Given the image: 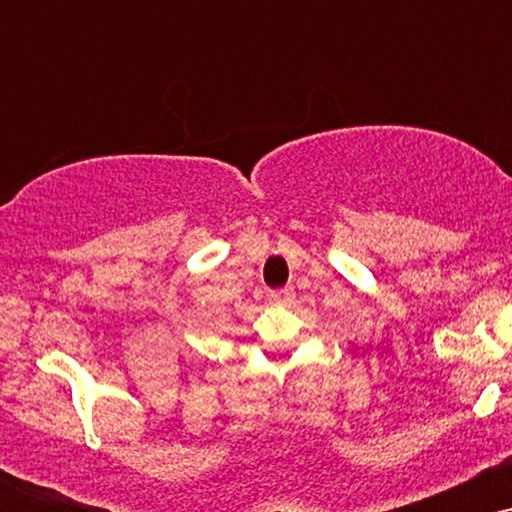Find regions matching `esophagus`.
Listing matches in <instances>:
<instances>
[{
    "mask_svg": "<svg viewBox=\"0 0 512 512\" xmlns=\"http://www.w3.org/2000/svg\"><path fill=\"white\" fill-rule=\"evenodd\" d=\"M267 301L274 303V305L291 303V301H293V289H274V291H267Z\"/></svg>",
    "mask_w": 512,
    "mask_h": 512,
    "instance_id": "1",
    "label": "esophagus"
}]
</instances>
